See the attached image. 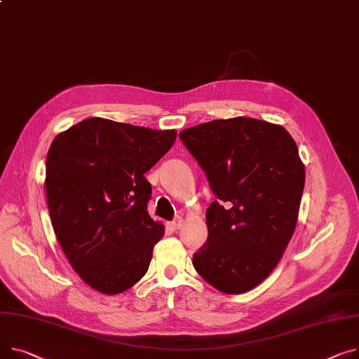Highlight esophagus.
<instances>
[{"label":"esophagus","mask_w":359,"mask_h":359,"mask_svg":"<svg viewBox=\"0 0 359 359\" xmlns=\"http://www.w3.org/2000/svg\"><path fill=\"white\" fill-rule=\"evenodd\" d=\"M182 224H183V221L179 218V219H175V221H172V222L169 224V226H170L173 231H176V229H179V228L182 226Z\"/></svg>","instance_id":"obj_1"}]
</instances>
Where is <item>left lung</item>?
Masks as SVG:
<instances>
[{"instance_id":"left-lung-1","label":"left lung","mask_w":359,"mask_h":359,"mask_svg":"<svg viewBox=\"0 0 359 359\" xmlns=\"http://www.w3.org/2000/svg\"><path fill=\"white\" fill-rule=\"evenodd\" d=\"M180 138L217 196L194 267L212 287L241 294L277 267L296 229L304 164L284 127L236 116L186 128Z\"/></svg>"}]
</instances>
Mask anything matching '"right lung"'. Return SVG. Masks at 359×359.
<instances>
[{"label": "right lung", "instance_id": "obj_1", "mask_svg": "<svg viewBox=\"0 0 359 359\" xmlns=\"http://www.w3.org/2000/svg\"><path fill=\"white\" fill-rule=\"evenodd\" d=\"M176 135L95 116L53 140L44 180L50 221L72 269L93 290L123 293L147 273L164 225L147 212L144 175Z\"/></svg>", "mask_w": 359, "mask_h": 359}]
</instances>
